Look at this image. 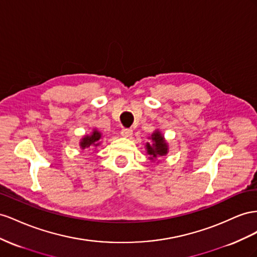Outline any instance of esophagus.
Wrapping results in <instances>:
<instances>
[{
    "mask_svg": "<svg viewBox=\"0 0 257 257\" xmlns=\"http://www.w3.org/2000/svg\"><path fill=\"white\" fill-rule=\"evenodd\" d=\"M120 134H121V136H122V137L129 138V137L133 136V130L129 129V128H122V129H121V131H120Z\"/></svg>",
    "mask_w": 257,
    "mask_h": 257,
    "instance_id": "esophagus-1",
    "label": "esophagus"
}]
</instances>
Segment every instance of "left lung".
<instances>
[{
  "instance_id": "8db88e82",
  "label": "left lung",
  "mask_w": 257,
  "mask_h": 257,
  "mask_svg": "<svg viewBox=\"0 0 257 257\" xmlns=\"http://www.w3.org/2000/svg\"><path fill=\"white\" fill-rule=\"evenodd\" d=\"M151 139L154 142L153 145H151L150 143L146 144V148H148V153L150 154V155H152L154 158L157 157V156L166 155L167 152H168V148H167V144L164 140L163 136H161L157 131V133L152 135ZM151 159H153V158H151Z\"/></svg>"
}]
</instances>
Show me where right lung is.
<instances>
[{"label":"right lung","instance_id":"obj_1","mask_svg":"<svg viewBox=\"0 0 257 257\" xmlns=\"http://www.w3.org/2000/svg\"><path fill=\"white\" fill-rule=\"evenodd\" d=\"M101 138V134L98 133L97 130H94L91 136H86L82 142H80V146H82V149H86V148H91V146H97L99 145V143H97Z\"/></svg>","mask_w":257,"mask_h":257}]
</instances>
